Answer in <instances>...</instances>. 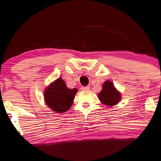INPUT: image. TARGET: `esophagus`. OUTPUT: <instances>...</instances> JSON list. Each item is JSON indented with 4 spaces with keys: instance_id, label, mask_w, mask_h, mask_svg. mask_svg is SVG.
<instances>
[{
    "instance_id": "esophagus-1",
    "label": "esophagus",
    "mask_w": 161,
    "mask_h": 161,
    "mask_svg": "<svg viewBox=\"0 0 161 161\" xmlns=\"http://www.w3.org/2000/svg\"><path fill=\"white\" fill-rule=\"evenodd\" d=\"M90 89V86H82L81 87V90H88Z\"/></svg>"
}]
</instances>
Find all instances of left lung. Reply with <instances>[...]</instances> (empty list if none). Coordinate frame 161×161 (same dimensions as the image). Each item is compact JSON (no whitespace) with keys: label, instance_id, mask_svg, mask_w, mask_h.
<instances>
[{"label":"left lung","instance_id":"obj_1","mask_svg":"<svg viewBox=\"0 0 161 161\" xmlns=\"http://www.w3.org/2000/svg\"><path fill=\"white\" fill-rule=\"evenodd\" d=\"M98 97L103 103L109 106L115 105L121 100L120 93L117 91L113 83L109 80L104 83L102 91L99 93Z\"/></svg>","mask_w":161,"mask_h":161}]
</instances>
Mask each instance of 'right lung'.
Here are the masks:
<instances>
[{"instance_id":"obj_1","label":"right lung","mask_w":161,"mask_h":161,"mask_svg":"<svg viewBox=\"0 0 161 161\" xmlns=\"http://www.w3.org/2000/svg\"><path fill=\"white\" fill-rule=\"evenodd\" d=\"M77 90L69 89L61 78L53 82L45 91V101L52 111L62 113L68 110L73 104Z\"/></svg>"}]
</instances>
